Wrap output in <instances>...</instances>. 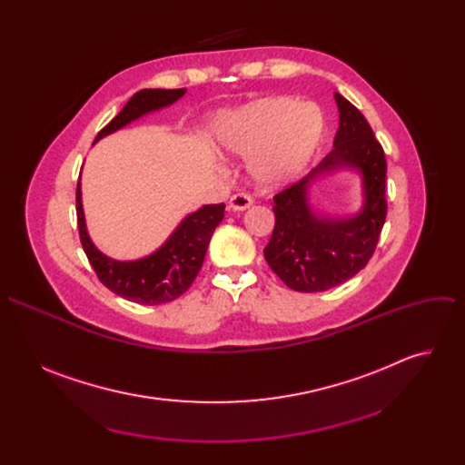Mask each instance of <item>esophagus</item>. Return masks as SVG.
Instances as JSON below:
<instances>
[{
	"label": "esophagus",
	"instance_id": "esophagus-1",
	"mask_svg": "<svg viewBox=\"0 0 465 465\" xmlns=\"http://www.w3.org/2000/svg\"><path fill=\"white\" fill-rule=\"evenodd\" d=\"M253 203V198L248 194V193H235L232 198H230V208L233 212H242V210H248Z\"/></svg>",
	"mask_w": 465,
	"mask_h": 465
}]
</instances>
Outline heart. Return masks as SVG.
Instances as JSON below:
<instances>
[{
	"mask_svg": "<svg viewBox=\"0 0 465 465\" xmlns=\"http://www.w3.org/2000/svg\"><path fill=\"white\" fill-rule=\"evenodd\" d=\"M323 112L314 103L289 95L264 97L235 112L223 126L221 143L239 156H252L253 176L276 185L294 178L323 134Z\"/></svg>",
	"mask_w": 465,
	"mask_h": 465,
	"instance_id": "1",
	"label": "heart"
}]
</instances>
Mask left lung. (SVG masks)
<instances>
[{"label": "left lung", "mask_w": 465, "mask_h": 465, "mask_svg": "<svg viewBox=\"0 0 465 465\" xmlns=\"http://www.w3.org/2000/svg\"><path fill=\"white\" fill-rule=\"evenodd\" d=\"M341 126L331 151L300 182L274 194L276 224L264 259L280 280L298 292L333 289L371 259L386 221V158L366 117L341 94H335ZM339 166L363 173L367 203L353 220L316 218L306 204V185L318 173Z\"/></svg>", "instance_id": "1"}]
</instances>
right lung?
<instances>
[{
    "label": "right lung",
    "instance_id": "1",
    "mask_svg": "<svg viewBox=\"0 0 465 465\" xmlns=\"http://www.w3.org/2000/svg\"><path fill=\"white\" fill-rule=\"evenodd\" d=\"M185 94L178 90H142L130 97L123 110L99 130L95 142L140 115L173 104ZM77 224L86 257L99 282L117 296L142 305H160L182 296L203 269L206 250L215 228L224 219V204H208L182 221L169 241L140 261H114L103 255L90 241L81 204V183H77Z\"/></svg>",
    "mask_w": 465,
    "mask_h": 465
}]
</instances>
